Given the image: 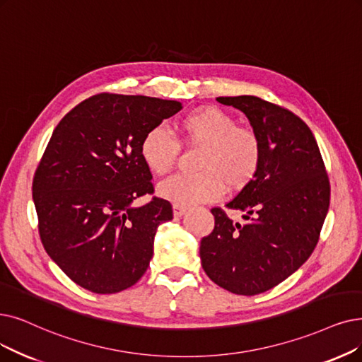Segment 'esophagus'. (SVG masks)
<instances>
[{
	"label": "esophagus",
	"instance_id": "1",
	"mask_svg": "<svg viewBox=\"0 0 362 362\" xmlns=\"http://www.w3.org/2000/svg\"><path fill=\"white\" fill-rule=\"evenodd\" d=\"M173 215L175 216H181V215H184L185 214V211H187V208L185 206H182V205H178V204H173Z\"/></svg>",
	"mask_w": 362,
	"mask_h": 362
}]
</instances>
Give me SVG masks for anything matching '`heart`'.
<instances>
[{"instance_id":"1","label":"heart","mask_w":362,"mask_h":362,"mask_svg":"<svg viewBox=\"0 0 362 362\" xmlns=\"http://www.w3.org/2000/svg\"><path fill=\"white\" fill-rule=\"evenodd\" d=\"M178 131L190 146H202L196 173H177L158 185V194L178 205H194L218 199L224 190H239L257 175L263 146L248 127L218 107H199L178 120ZM181 146L165 127L157 126L142 136L139 156L154 175L175 165Z\"/></svg>"}]
</instances>
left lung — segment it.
<instances>
[{
    "mask_svg": "<svg viewBox=\"0 0 362 362\" xmlns=\"http://www.w3.org/2000/svg\"><path fill=\"white\" fill-rule=\"evenodd\" d=\"M247 115L263 146L257 175L226 205L245 224L212 208L214 230L200 240L202 267L224 290L262 294L313 252L329 206V180L316 139L298 115L257 96H221Z\"/></svg>",
    "mask_w": 362,
    "mask_h": 362,
    "instance_id": "1",
    "label": "left lung"
}]
</instances>
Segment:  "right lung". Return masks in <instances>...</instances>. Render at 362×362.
<instances>
[{
	"mask_svg": "<svg viewBox=\"0 0 362 362\" xmlns=\"http://www.w3.org/2000/svg\"><path fill=\"white\" fill-rule=\"evenodd\" d=\"M181 108L178 100L98 93L53 131L33 181L38 233L53 262L86 290L120 293L150 266L157 227L173 214L157 196L132 206L154 193L139 142Z\"/></svg>",
	"mask_w": 362,
	"mask_h": 362,
	"instance_id": "right-lung-1",
	"label": "right lung"
}]
</instances>
